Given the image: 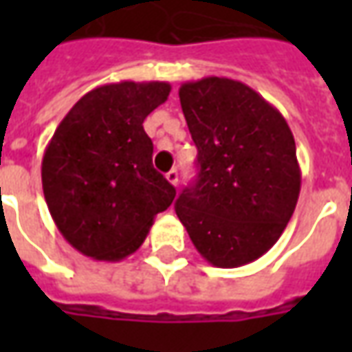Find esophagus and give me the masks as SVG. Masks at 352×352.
I'll return each instance as SVG.
<instances>
[{
    "instance_id": "esophagus-1",
    "label": "esophagus",
    "mask_w": 352,
    "mask_h": 352,
    "mask_svg": "<svg viewBox=\"0 0 352 352\" xmlns=\"http://www.w3.org/2000/svg\"><path fill=\"white\" fill-rule=\"evenodd\" d=\"M166 179H168L173 186H177V184H179V171H177V169H171V171L166 173Z\"/></svg>"
}]
</instances>
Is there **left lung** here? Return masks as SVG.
Wrapping results in <instances>:
<instances>
[{"mask_svg":"<svg viewBox=\"0 0 352 352\" xmlns=\"http://www.w3.org/2000/svg\"><path fill=\"white\" fill-rule=\"evenodd\" d=\"M181 107L198 146V179L175 201L209 264L239 267L277 243L294 213L302 173L285 116L243 82H184Z\"/></svg>","mask_w":352,"mask_h":352,"instance_id":"1","label":"left lung"}]
</instances>
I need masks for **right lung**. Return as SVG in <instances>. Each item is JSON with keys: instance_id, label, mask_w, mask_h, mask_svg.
I'll list each match as a JSON object with an SVG mask.
<instances>
[{"instance_id": "1", "label": "right lung", "mask_w": 352, "mask_h": 352, "mask_svg": "<svg viewBox=\"0 0 352 352\" xmlns=\"http://www.w3.org/2000/svg\"><path fill=\"white\" fill-rule=\"evenodd\" d=\"M168 82L122 80L85 94L54 131L41 164L43 194L65 241L94 260L126 258L175 198L153 166L143 120Z\"/></svg>"}]
</instances>
